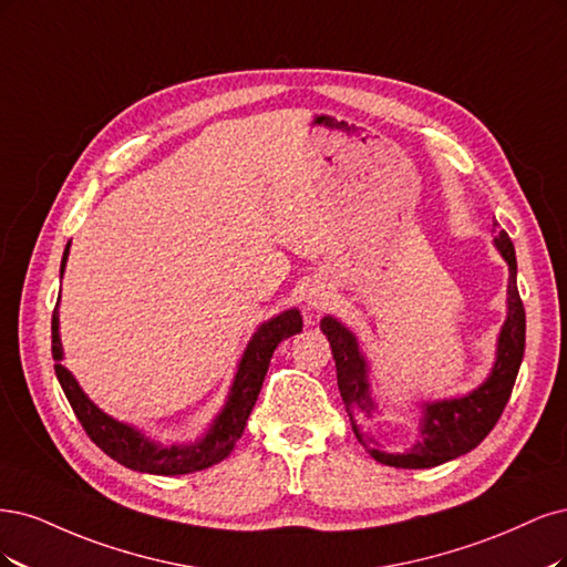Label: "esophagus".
Here are the masks:
<instances>
[{"mask_svg": "<svg viewBox=\"0 0 567 567\" xmlns=\"http://www.w3.org/2000/svg\"><path fill=\"white\" fill-rule=\"evenodd\" d=\"M330 291H324V289H320V287H313V289H308V295L303 297V308L308 310L310 316H320L322 310L330 306Z\"/></svg>", "mask_w": 567, "mask_h": 567, "instance_id": "obj_1", "label": "esophagus"}]
</instances>
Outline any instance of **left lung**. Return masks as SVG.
<instances>
[{"instance_id":"obj_1","label":"left lung","mask_w":567,"mask_h":567,"mask_svg":"<svg viewBox=\"0 0 567 567\" xmlns=\"http://www.w3.org/2000/svg\"><path fill=\"white\" fill-rule=\"evenodd\" d=\"M495 247L508 264L506 320L499 330L495 364H492L487 379L471 393L443 400H424L422 419H419V441L408 452H383L377 447L374 437L364 433V419L379 414V403L372 395L368 358L360 351L358 337L343 322L332 316H324L320 320V330L332 346L339 393L346 412H349L353 433L379 464L395 468H431L445 464L478 447L502 416L525 353V308L516 285L518 268L514 243L504 230H499Z\"/></svg>"}]
</instances>
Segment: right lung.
<instances>
[{
    "label": "right lung",
    "mask_w": 567,
    "mask_h": 567,
    "mask_svg": "<svg viewBox=\"0 0 567 567\" xmlns=\"http://www.w3.org/2000/svg\"><path fill=\"white\" fill-rule=\"evenodd\" d=\"M68 251H70V245L65 247L63 261H61V278L65 272ZM301 327H303V320H301L299 308H287L280 316L270 318L257 327V332L251 334L240 362H237V372L233 377L226 405L214 416L209 429L199 435L195 443H174V445L157 443L148 433H143L132 424L117 422L115 416L105 414L101 408L91 403L89 395L78 383V379L72 377V372L65 368V364H61L63 343L59 332V306L53 310V318H51V355L56 360L53 368H56V377L70 408L75 410L86 435L107 456H113L115 462H120L126 468L153 473V476H184V473L203 471L218 462H224L233 452L235 443L240 441V435L247 426V419L264 386L272 351L278 349V343L282 339L299 334Z\"/></svg>",
    "instance_id": "1"
}]
</instances>
